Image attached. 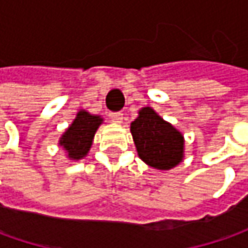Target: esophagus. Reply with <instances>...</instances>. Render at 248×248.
<instances>
[{"mask_svg":"<svg viewBox=\"0 0 248 248\" xmlns=\"http://www.w3.org/2000/svg\"><path fill=\"white\" fill-rule=\"evenodd\" d=\"M109 117L111 121H114V123H121V120H123V113H120V111H117V113H110Z\"/></svg>","mask_w":248,"mask_h":248,"instance_id":"1","label":"esophagus"}]
</instances>
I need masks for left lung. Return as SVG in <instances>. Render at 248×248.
<instances>
[{
	"mask_svg": "<svg viewBox=\"0 0 248 248\" xmlns=\"http://www.w3.org/2000/svg\"><path fill=\"white\" fill-rule=\"evenodd\" d=\"M131 132L139 157L157 170H170L181 163L184 138L179 131L166 123L150 108L139 110L138 119L132 121Z\"/></svg>",
	"mask_w": 248,
	"mask_h": 248,
	"instance_id": "left-lung-1",
	"label": "left lung"
}]
</instances>
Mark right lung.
Returning <instances> with one entry per match:
<instances>
[{
  "label": "right lung",
  "instance_id": "add662e5",
  "mask_svg": "<svg viewBox=\"0 0 248 248\" xmlns=\"http://www.w3.org/2000/svg\"><path fill=\"white\" fill-rule=\"evenodd\" d=\"M100 123L102 119L99 116H92L84 110L78 111L76 120L61 139V145L67 150L69 157L78 160L88 153Z\"/></svg>",
  "mask_w": 248,
  "mask_h": 248
}]
</instances>
